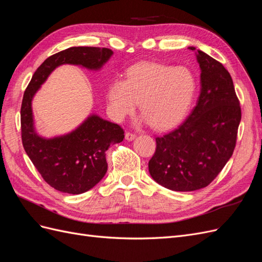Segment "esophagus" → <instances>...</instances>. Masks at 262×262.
I'll return each instance as SVG.
<instances>
[{"mask_svg":"<svg viewBox=\"0 0 262 262\" xmlns=\"http://www.w3.org/2000/svg\"><path fill=\"white\" fill-rule=\"evenodd\" d=\"M137 138V136L134 133H130V132H126L125 133V140L126 141H132Z\"/></svg>","mask_w":262,"mask_h":262,"instance_id":"obj_1","label":"esophagus"}]
</instances>
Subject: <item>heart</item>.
Here are the masks:
<instances>
[{"mask_svg": "<svg viewBox=\"0 0 262 262\" xmlns=\"http://www.w3.org/2000/svg\"><path fill=\"white\" fill-rule=\"evenodd\" d=\"M196 90L191 70L155 62L132 66L125 80H115L108 87V108L116 121H122L138 107L140 122L165 130L178 124L187 115Z\"/></svg>", "mask_w": 262, "mask_h": 262, "instance_id": "1", "label": "heart"}]
</instances>
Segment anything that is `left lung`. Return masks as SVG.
<instances>
[{
  "mask_svg": "<svg viewBox=\"0 0 262 262\" xmlns=\"http://www.w3.org/2000/svg\"><path fill=\"white\" fill-rule=\"evenodd\" d=\"M201 70L200 96L177 129L156 138L148 171L173 191H194L215 179L233 155L242 119L231 74L222 63L194 47Z\"/></svg>",
  "mask_w": 262,
  "mask_h": 262,
  "instance_id": "1",
  "label": "left lung"
}]
</instances>
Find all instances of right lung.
I'll list each match as a JSON object with an SVG mask.
<instances>
[{"mask_svg": "<svg viewBox=\"0 0 262 262\" xmlns=\"http://www.w3.org/2000/svg\"><path fill=\"white\" fill-rule=\"evenodd\" d=\"M113 50L96 47H72L46 59L24 93L20 108L21 141L30 161L47 184L61 192L81 194L104 178L108 165L106 150L123 141L116 123L91 114L72 131L52 138L36 130L33 99L53 71L63 64L99 71L113 57Z\"/></svg>", "mask_w": 262, "mask_h": 262, "instance_id": "right-lung-1", "label": "right lung"}]
</instances>
